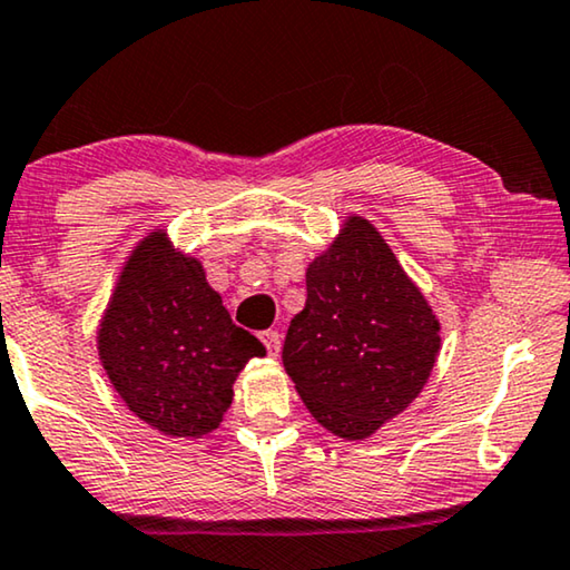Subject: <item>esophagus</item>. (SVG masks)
Here are the masks:
<instances>
[{"mask_svg":"<svg viewBox=\"0 0 570 570\" xmlns=\"http://www.w3.org/2000/svg\"><path fill=\"white\" fill-rule=\"evenodd\" d=\"M263 345H266V351L271 358H276L278 353H282V335L274 333V330H266V333H261Z\"/></svg>","mask_w":570,"mask_h":570,"instance_id":"34e87169","label":"esophagus"}]
</instances>
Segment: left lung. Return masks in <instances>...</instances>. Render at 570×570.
Masks as SVG:
<instances>
[{
    "label": "left lung",
    "mask_w": 570,
    "mask_h": 570,
    "mask_svg": "<svg viewBox=\"0 0 570 570\" xmlns=\"http://www.w3.org/2000/svg\"><path fill=\"white\" fill-rule=\"evenodd\" d=\"M440 322L368 219L351 215L307 266V302L284 340V368L322 428L366 440L428 384Z\"/></svg>",
    "instance_id": "left-lung-1"
}]
</instances>
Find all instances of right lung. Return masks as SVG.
<instances>
[{"label":"right lung","mask_w":570,"mask_h":570,"mask_svg":"<svg viewBox=\"0 0 570 570\" xmlns=\"http://www.w3.org/2000/svg\"><path fill=\"white\" fill-rule=\"evenodd\" d=\"M109 384L153 430L202 438L233 404V384L266 347L237 327L199 258L166 230L135 245L97 330Z\"/></svg>","instance_id":"add662e5"}]
</instances>
